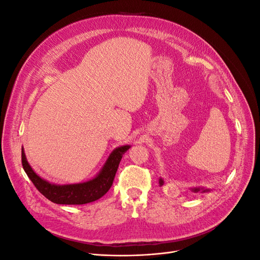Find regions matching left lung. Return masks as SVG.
Segmentation results:
<instances>
[{"mask_svg": "<svg viewBox=\"0 0 260 260\" xmlns=\"http://www.w3.org/2000/svg\"><path fill=\"white\" fill-rule=\"evenodd\" d=\"M159 184H160V186L164 184V180L161 178L159 179ZM191 191L193 193H199V192L204 193V192H208L209 190H207V188H204V187H193V188H191Z\"/></svg>", "mask_w": 260, "mask_h": 260, "instance_id": "obj_1", "label": "left lung"}]
</instances>
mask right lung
<instances>
[{"mask_svg": "<svg viewBox=\"0 0 260 260\" xmlns=\"http://www.w3.org/2000/svg\"><path fill=\"white\" fill-rule=\"evenodd\" d=\"M130 148V145H123L115 148L101 171L86 182L75 184H54L38 176L27 161L25 151L21 148V162L23 170L32 181L38 191L46 199L55 204L62 205H82L96 201L104 196L113 185L114 178L123 154Z\"/></svg>", "mask_w": 260, "mask_h": 260, "instance_id": "add662e5", "label": "right lung"}]
</instances>
